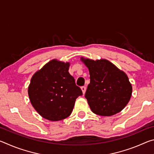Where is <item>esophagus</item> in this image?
<instances>
[{
    "label": "esophagus",
    "instance_id": "1",
    "mask_svg": "<svg viewBox=\"0 0 154 154\" xmlns=\"http://www.w3.org/2000/svg\"><path fill=\"white\" fill-rule=\"evenodd\" d=\"M81 89H82V92H83V94H84L85 92V90H86V87H85V86H82V88H81Z\"/></svg>",
    "mask_w": 154,
    "mask_h": 154
}]
</instances>
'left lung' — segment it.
Instances as JSON below:
<instances>
[{
    "instance_id": "obj_1",
    "label": "left lung",
    "mask_w": 154,
    "mask_h": 154,
    "mask_svg": "<svg viewBox=\"0 0 154 154\" xmlns=\"http://www.w3.org/2000/svg\"><path fill=\"white\" fill-rule=\"evenodd\" d=\"M88 68L90 83L85 97L94 113L111 116L128 103L132 88L128 77L107 60L81 58Z\"/></svg>"
}]
</instances>
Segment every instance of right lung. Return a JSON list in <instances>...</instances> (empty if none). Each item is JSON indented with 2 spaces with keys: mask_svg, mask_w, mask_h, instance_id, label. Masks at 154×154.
Returning a JSON list of instances; mask_svg holds the SVG:
<instances>
[{
  "mask_svg": "<svg viewBox=\"0 0 154 154\" xmlns=\"http://www.w3.org/2000/svg\"><path fill=\"white\" fill-rule=\"evenodd\" d=\"M70 64L54 59L36 72L28 86L30 103L43 118L59 121L71 114L78 96L83 94L69 72Z\"/></svg>",
  "mask_w": 154,
  "mask_h": 154,
  "instance_id": "right-lung-1",
  "label": "right lung"
}]
</instances>
